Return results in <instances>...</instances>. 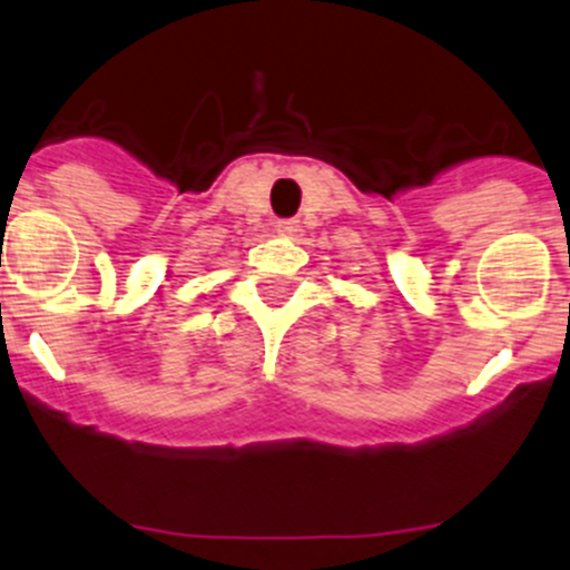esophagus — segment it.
<instances>
[{"label": "esophagus", "mask_w": 570, "mask_h": 570, "mask_svg": "<svg viewBox=\"0 0 570 570\" xmlns=\"http://www.w3.org/2000/svg\"><path fill=\"white\" fill-rule=\"evenodd\" d=\"M277 229L283 235H293V233H298V222L296 218H283V222H277Z\"/></svg>", "instance_id": "obj_1"}]
</instances>
